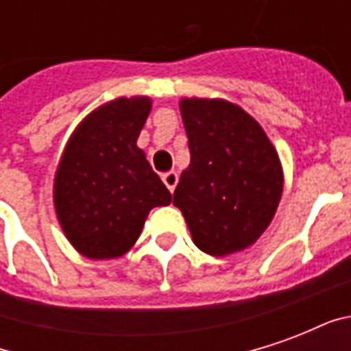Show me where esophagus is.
Here are the masks:
<instances>
[{
  "label": "esophagus",
  "instance_id": "34e87169",
  "mask_svg": "<svg viewBox=\"0 0 351 351\" xmlns=\"http://www.w3.org/2000/svg\"><path fill=\"white\" fill-rule=\"evenodd\" d=\"M161 180H163V184L167 186V190L173 193L176 188V182H178V175H176L175 171H169V173H165V175L161 176Z\"/></svg>",
  "mask_w": 351,
  "mask_h": 351
}]
</instances>
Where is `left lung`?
Listing matches in <instances>:
<instances>
[{
  "instance_id": "left-lung-1",
  "label": "left lung",
  "mask_w": 351,
  "mask_h": 351,
  "mask_svg": "<svg viewBox=\"0 0 351 351\" xmlns=\"http://www.w3.org/2000/svg\"><path fill=\"white\" fill-rule=\"evenodd\" d=\"M180 114L190 165L173 203L199 250L216 258L244 250L278 208L284 188L278 152L263 128L235 103L184 97Z\"/></svg>"
}]
</instances>
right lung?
Returning a JSON list of instances; mask_svg holds the SVG:
<instances>
[{
  "label": "right lung",
  "mask_w": 351,
  "mask_h": 351,
  "mask_svg": "<svg viewBox=\"0 0 351 351\" xmlns=\"http://www.w3.org/2000/svg\"><path fill=\"white\" fill-rule=\"evenodd\" d=\"M145 95L97 107L73 131L54 178L65 237L88 259L120 258L135 244L154 206L171 193L137 146L150 114Z\"/></svg>",
  "instance_id": "add662e5"
}]
</instances>
